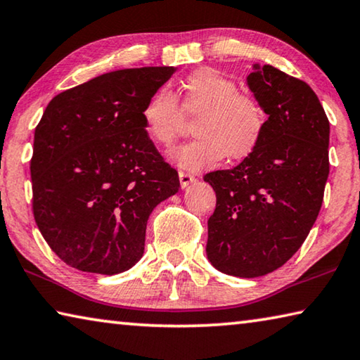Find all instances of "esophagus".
<instances>
[{"label":"esophagus","instance_id":"34e87169","mask_svg":"<svg viewBox=\"0 0 360 360\" xmlns=\"http://www.w3.org/2000/svg\"><path fill=\"white\" fill-rule=\"evenodd\" d=\"M179 181H181V187L182 188H186L188 184H192V182L195 181V176L193 174H191V173H187V172H179Z\"/></svg>","mask_w":360,"mask_h":360}]
</instances>
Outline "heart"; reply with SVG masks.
I'll return each instance as SVG.
<instances>
[{"label":"heart","mask_w":360,"mask_h":360,"mask_svg":"<svg viewBox=\"0 0 360 360\" xmlns=\"http://www.w3.org/2000/svg\"><path fill=\"white\" fill-rule=\"evenodd\" d=\"M182 112L195 115L193 141L172 150L179 167H214L224 157L245 160L264 139L268 117L259 100L241 94L238 84L212 68H202L181 82L178 101L168 89H158L143 109V122L152 141L168 148L179 136Z\"/></svg>","instance_id":"b5f03b06"}]
</instances>
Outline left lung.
Listing matches in <instances>:
<instances>
[{"label": "left lung", "mask_w": 360, "mask_h": 360, "mask_svg": "<svg viewBox=\"0 0 360 360\" xmlns=\"http://www.w3.org/2000/svg\"><path fill=\"white\" fill-rule=\"evenodd\" d=\"M248 85L268 115L252 155L208 173L216 210L206 255L225 275L257 278L283 266L311 230L328 178L330 125L313 89L271 65H254Z\"/></svg>", "instance_id": "left-lung-1"}]
</instances>
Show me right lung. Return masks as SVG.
I'll return each instance as SVG.
<instances>
[{
  "label": "right lung",
  "instance_id": "right-lung-1",
  "mask_svg": "<svg viewBox=\"0 0 360 360\" xmlns=\"http://www.w3.org/2000/svg\"><path fill=\"white\" fill-rule=\"evenodd\" d=\"M173 66L111 71L58 94L34 130L33 214L66 265L117 275L143 257L152 210L179 191L143 122Z\"/></svg>",
  "mask_w": 360,
  "mask_h": 360
}]
</instances>
